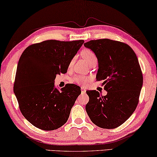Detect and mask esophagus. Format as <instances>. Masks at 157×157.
<instances>
[{
	"label": "esophagus",
	"mask_w": 157,
	"mask_h": 157,
	"mask_svg": "<svg viewBox=\"0 0 157 157\" xmlns=\"http://www.w3.org/2000/svg\"><path fill=\"white\" fill-rule=\"evenodd\" d=\"M81 92H82V94H85L86 93V89H84V87H82L81 88Z\"/></svg>",
	"instance_id": "34e87169"
}]
</instances>
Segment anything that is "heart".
Returning <instances> with one entry per match:
<instances>
[{
  "label": "heart",
  "mask_w": 157,
  "mask_h": 157,
  "mask_svg": "<svg viewBox=\"0 0 157 157\" xmlns=\"http://www.w3.org/2000/svg\"><path fill=\"white\" fill-rule=\"evenodd\" d=\"M82 56L84 59L86 61V62L89 64V65L90 63H91L92 62L97 61V57L96 56V54H94V52L93 51L89 49H84V50L82 52ZM73 62H74V59H72L71 62H70V66L73 65ZM73 79L75 82L79 84H82V85H85V84H86L89 82V79L84 76H79V75L75 76Z\"/></svg>",
  "instance_id": "heart-1"
}]
</instances>
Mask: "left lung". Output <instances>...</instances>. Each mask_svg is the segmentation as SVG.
Returning <instances> with one entry per match:
<instances>
[{"label":"left lung","instance_id":"8db88e82","mask_svg":"<svg viewBox=\"0 0 157 157\" xmlns=\"http://www.w3.org/2000/svg\"><path fill=\"white\" fill-rule=\"evenodd\" d=\"M84 45L98 59V81L103 80L107 95L87 91L86 111L92 122L102 128H114L135 111L143 86V73L135 52L127 44L110 39L90 40Z\"/></svg>","mask_w":157,"mask_h":157}]
</instances>
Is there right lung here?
Returning <instances> with one entry per match:
<instances>
[{
	"mask_svg": "<svg viewBox=\"0 0 157 157\" xmlns=\"http://www.w3.org/2000/svg\"><path fill=\"white\" fill-rule=\"evenodd\" d=\"M84 43L83 40H49L29 46L17 65L14 92L24 117L34 126L52 131L66 123L80 87L67 84L54 86L56 75L67 73L70 62Z\"/></svg>",
	"mask_w": 157,
	"mask_h": 157,
	"instance_id": "1",
	"label": "right lung"
}]
</instances>
